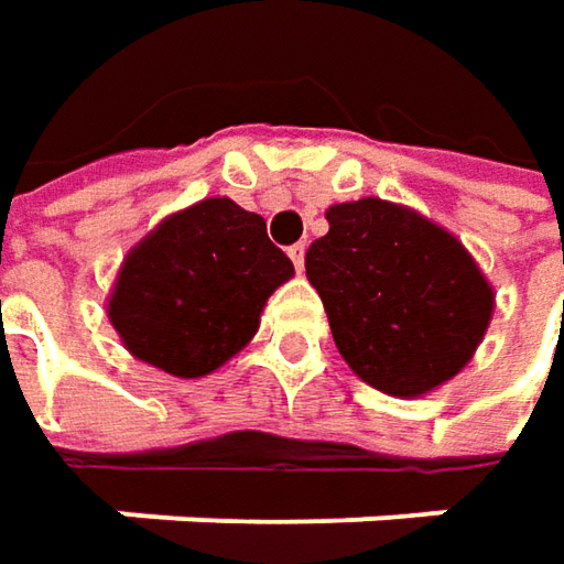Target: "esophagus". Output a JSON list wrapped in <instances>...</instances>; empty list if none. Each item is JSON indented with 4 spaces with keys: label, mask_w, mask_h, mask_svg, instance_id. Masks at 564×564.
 I'll return each instance as SVG.
<instances>
[{
    "label": "esophagus",
    "mask_w": 564,
    "mask_h": 564,
    "mask_svg": "<svg viewBox=\"0 0 564 564\" xmlns=\"http://www.w3.org/2000/svg\"><path fill=\"white\" fill-rule=\"evenodd\" d=\"M304 253H307V243H304V240H297V243L289 247V257H292V263H295L297 269L304 267Z\"/></svg>",
    "instance_id": "esophagus-1"
}]
</instances>
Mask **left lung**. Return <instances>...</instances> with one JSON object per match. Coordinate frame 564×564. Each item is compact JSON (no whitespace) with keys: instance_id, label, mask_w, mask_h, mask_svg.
<instances>
[{"instance_id":"left-lung-1","label":"left lung","mask_w":564,"mask_h":564,"mask_svg":"<svg viewBox=\"0 0 564 564\" xmlns=\"http://www.w3.org/2000/svg\"><path fill=\"white\" fill-rule=\"evenodd\" d=\"M326 221L304 269L349 368L393 397L454 378L482 343L495 304L464 243L375 196L329 206Z\"/></svg>"}]
</instances>
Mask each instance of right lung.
<instances>
[{"instance_id":"right-lung-1","label":"right lung","mask_w":564,"mask_h":564,"mask_svg":"<svg viewBox=\"0 0 564 564\" xmlns=\"http://www.w3.org/2000/svg\"><path fill=\"white\" fill-rule=\"evenodd\" d=\"M292 272L257 212L203 199L129 250L107 311L135 358L203 378L253 339L267 297Z\"/></svg>"}]
</instances>
